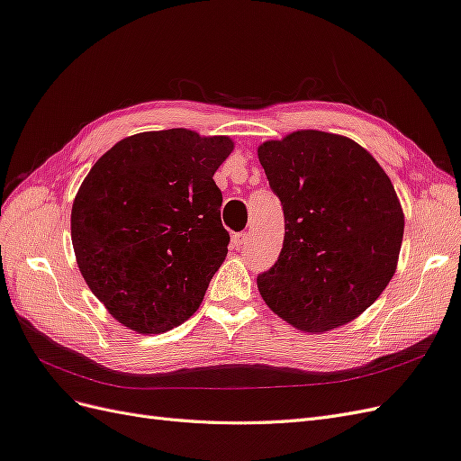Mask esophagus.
Masks as SVG:
<instances>
[{
    "mask_svg": "<svg viewBox=\"0 0 461 461\" xmlns=\"http://www.w3.org/2000/svg\"><path fill=\"white\" fill-rule=\"evenodd\" d=\"M246 232H236V234H232V240H230V244H232V248L234 249H240L242 246H244V242H246Z\"/></svg>",
    "mask_w": 461,
    "mask_h": 461,
    "instance_id": "obj_1",
    "label": "esophagus"
}]
</instances>
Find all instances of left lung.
<instances>
[{"label":"left lung","mask_w":461,"mask_h":461,"mask_svg":"<svg viewBox=\"0 0 461 461\" xmlns=\"http://www.w3.org/2000/svg\"><path fill=\"white\" fill-rule=\"evenodd\" d=\"M283 203L285 242L259 294L286 323L321 334L350 323L396 273L403 212L383 167L352 138L296 131L258 148Z\"/></svg>","instance_id":"1"}]
</instances>
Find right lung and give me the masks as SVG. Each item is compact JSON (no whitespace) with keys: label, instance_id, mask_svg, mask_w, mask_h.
Instances as JSON below:
<instances>
[{"label":"right lung","instance_id":"right-lung-1","mask_svg":"<svg viewBox=\"0 0 461 461\" xmlns=\"http://www.w3.org/2000/svg\"><path fill=\"white\" fill-rule=\"evenodd\" d=\"M232 149L229 136L140 132L82 180L71 212L77 263L121 325L159 334L200 308L229 252L213 175Z\"/></svg>","mask_w":461,"mask_h":461}]
</instances>
